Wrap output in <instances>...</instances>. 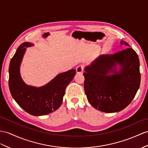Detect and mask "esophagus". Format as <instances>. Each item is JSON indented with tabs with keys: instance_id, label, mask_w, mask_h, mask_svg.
I'll use <instances>...</instances> for the list:
<instances>
[{
	"instance_id": "34e87169",
	"label": "esophagus",
	"mask_w": 148,
	"mask_h": 148,
	"mask_svg": "<svg viewBox=\"0 0 148 148\" xmlns=\"http://www.w3.org/2000/svg\"><path fill=\"white\" fill-rule=\"evenodd\" d=\"M76 71L77 73H82L84 71V66L83 65H78L76 68Z\"/></svg>"
}]
</instances>
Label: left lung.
I'll return each mask as SVG.
<instances>
[{"instance_id":"left-lung-1","label":"left lung","mask_w":148,"mask_h":148,"mask_svg":"<svg viewBox=\"0 0 148 148\" xmlns=\"http://www.w3.org/2000/svg\"><path fill=\"white\" fill-rule=\"evenodd\" d=\"M127 47L114 55H102L85 67L84 88L89 103L107 113L117 112L130 103L140 82L139 60L127 42Z\"/></svg>"}]
</instances>
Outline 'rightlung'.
Returning a JSON list of instances; mask_svg holds the SVG:
<instances>
[{
    "instance_id": "add662e5",
    "label": "right lung",
    "mask_w": 148,
    "mask_h": 148,
    "mask_svg": "<svg viewBox=\"0 0 148 148\" xmlns=\"http://www.w3.org/2000/svg\"><path fill=\"white\" fill-rule=\"evenodd\" d=\"M33 45L24 42L16 50L9 64V86L18 105L28 114L40 116L53 112L62 105L66 86L73 80L76 70L72 69L57 75L48 84L39 87L27 85L21 78L20 66L26 48Z\"/></svg>"
}]
</instances>
